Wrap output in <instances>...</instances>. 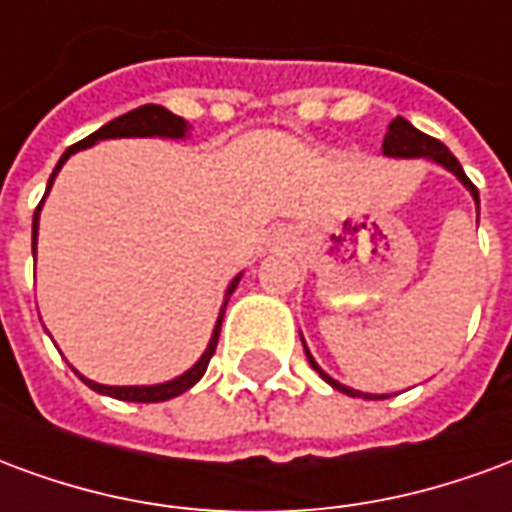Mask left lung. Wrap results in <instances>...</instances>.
<instances>
[{"mask_svg":"<svg viewBox=\"0 0 512 512\" xmlns=\"http://www.w3.org/2000/svg\"><path fill=\"white\" fill-rule=\"evenodd\" d=\"M384 156H395V158H419V156H428L433 158V161H439L441 167H447L452 172V175H458V178L463 180V186L472 191V197L477 202H480V194H477V186H474L472 180L466 178V172H463L461 161L452 156L450 150H447V145H441L439 139H433V136L422 134L419 128H414L408 120H403V117H395L392 123H389V131H386L384 136ZM307 351V348H304ZM307 359H310L312 370H318V376L326 381V384H332L334 389H340V392H345V395L351 397H359L362 392H356V389H348V386L337 384L334 378H329L326 373H323L321 367H318V362L312 359V354L307 351ZM362 397H370V395H362ZM384 397V395H381ZM381 397H370V400H381Z\"/></svg>","mask_w":512,"mask_h":512,"instance_id":"8db88e82","label":"left lung"}]
</instances>
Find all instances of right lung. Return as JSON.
<instances>
[{
    "label": "right lung",
    "mask_w": 512,
    "mask_h": 512,
    "mask_svg": "<svg viewBox=\"0 0 512 512\" xmlns=\"http://www.w3.org/2000/svg\"><path fill=\"white\" fill-rule=\"evenodd\" d=\"M183 131H186L183 117L172 115V112H167L164 106H156V104L139 106V109H134V112L117 117V120H112V123H106L104 128H98L95 134L84 136L82 142H76V145L68 147V150L62 153L60 164H57V167H54V172H51L49 189H51V183H54V178H57V172H60L62 164L71 158V153L82 150V147L95 145L98 139H117V136H183ZM38 213H40V205L35 208V216H32V255H35V238H38ZM235 285H238V277L233 279V285H230V290H227V299H230V293L235 290ZM224 307H227V301H224ZM222 318H224V312L219 315V323H216V329H213L211 345H208V351L202 354L200 362L191 367L189 373H183L180 378H175V381H167V384H158V386H104V384H95V381H87V378H82V376L79 378H82L84 384L90 386V389L101 392V395L117 397V400H131V403H161V400H169V397L183 395L186 389H191V386L197 384V381L205 376L208 362H211L213 351H216V343H219Z\"/></svg>",
    "instance_id": "1"
}]
</instances>
